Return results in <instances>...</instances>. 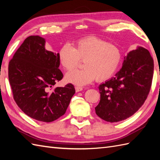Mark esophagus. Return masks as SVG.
Instances as JSON below:
<instances>
[{"mask_svg":"<svg viewBox=\"0 0 160 160\" xmlns=\"http://www.w3.org/2000/svg\"><path fill=\"white\" fill-rule=\"evenodd\" d=\"M75 89H76V92H79V91H81L83 90V88L81 87H78V86H76L75 87Z\"/></svg>","mask_w":160,"mask_h":160,"instance_id":"obj_1","label":"esophagus"}]
</instances>
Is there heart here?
I'll return each mask as SVG.
<instances>
[{
	"label": "heart",
	"instance_id": "heart-1",
	"mask_svg": "<svg viewBox=\"0 0 160 160\" xmlns=\"http://www.w3.org/2000/svg\"><path fill=\"white\" fill-rule=\"evenodd\" d=\"M59 62L67 71L78 66L84 60L82 70L73 71L66 75L67 82L83 86L96 79L99 82L107 80L113 76L120 65L122 52L115 43L96 37H87L73 44L64 45L58 53Z\"/></svg>",
	"mask_w": 160,
	"mask_h": 160
}]
</instances>
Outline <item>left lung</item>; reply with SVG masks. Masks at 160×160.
<instances>
[{"mask_svg":"<svg viewBox=\"0 0 160 160\" xmlns=\"http://www.w3.org/2000/svg\"><path fill=\"white\" fill-rule=\"evenodd\" d=\"M124 59L115 77L98 87L100 100L95 108L96 113L107 122L131 117L143 105L151 87L154 62L148 51L138 47Z\"/></svg>","mask_w":160,"mask_h":160,"instance_id":"1","label":"left lung"}]
</instances>
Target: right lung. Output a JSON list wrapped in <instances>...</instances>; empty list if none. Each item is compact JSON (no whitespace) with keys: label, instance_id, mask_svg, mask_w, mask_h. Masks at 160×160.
Returning a JSON list of instances; mask_svg holds the SVG:
<instances>
[{"label":"right lung","instance_id":"1","mask_svg":"<svg viewBox=\"0 0 160 160\" xmlns=\"http://www.w3.org/2000/svg\"><path fill=\"white\" fill-rule=\"evenodd\" d=\"M45 40L28 37L9 61L8 76L13 99L27 115L51 122L67 111L76 90L72 84L52 89L62 80L58 53L45 49Z\"/></svg>","mask_w":160,"mask_h":160}]
</instances>
